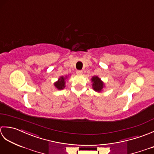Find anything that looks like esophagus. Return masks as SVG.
Listing matches in <instances>:
<instances>
[{
    "label": "esophagus",
    "instance_id": "obj_1",
    "mask_svg": "<svg viewBox=\"0 0 154 154\" xmlns=\"http://www.w3.org/2000/svg\"><path fill=\"white\" fill-rule=\"evenodd\" d=\"M76 73H77V75H82V74H83V71L78 70V71H76Z\"/></svg>",
    "mask_w": 154,
    "mask_h": 154
}]
</instances>
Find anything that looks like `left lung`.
<instances>
[{"label":"left lung","instance_id":"8db88e82","mask_svg":"<svg viewBox=\"0 0 154 154\" xmlns=\"http://www.w3.org/2000/svg\"><path fill=\"white\" fill-rule=\"evenodd\" d=\"M91 82H92V88L94 91L97 93L102 92L104 87V83L100 78L98 76H93L91 78Z\"/></svg>","mask_w":154,"mask_h":154}]
</instances>
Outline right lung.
Here are the masks:
<instances>
[{
	"instance_id": "add662e5",
	"label": "right lung",
	"mask_w": 154,
	"mask_h": 154,
	"mask_svg": "<svg viewBox=\"0 0 154 154\" xmlns=\"http://www.w3.org/2000/svg\"><path fill=\"white\" fill-rule=\"evenodd\" d=\"M67 79V75L66 76H61L57 81L54 83L55 87L57 90H63L65 87V80Z\"/></svg>"
}]
</instances>
